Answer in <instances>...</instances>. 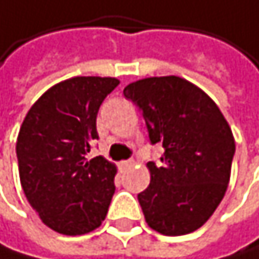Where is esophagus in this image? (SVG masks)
I'll use <instances>...</instances> for the list:
<instances>
[{"label":"esophagus","instance_id":"1","mask_svg":"<svg viewBox=\"0 0 259 259\" xmlns=\"http://www.w3.org/2000/svg\"><path fill=\"white\" fill-rule=\"evenodd\" d=\"M131 164H133V160H123V161H120V167L121 169H125V167H128Z\"/></svg>","mask_w":259,"mask_h":259}]
</instances>
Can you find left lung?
Masks as SVG:
<instances>
[{
	"label": "left lung",
	"mask_w": 259,
	"mask_h": 259,
	"mask_svg": "<svg viewBox=\"0 0 259 259\" xmlns=\"http://www.w3.org/2000/svg\"><path fill=\"white\" fill-rule=\"evenodd\" d=\"M139 107L161 163H147L150 185L138 195L145 222L164 236L196 231L222 202L236 144L226 118L191 82L166 75L133 82L123 90Z\"/></svg>",
	"instance_id": "8db88e82"
}]
</instances>
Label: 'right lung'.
Returning a JSON list of instances; mask_svg holds the SVG:
<instances>
[{"instance_id":"right-lung-1","label":"right lung","mask_w":259,"mask_h":259,"mask_svg":"<svg viewBox=\"0 0 259 259\" xmlns=\"http://www.w3.org/2000/svg\"><path fill=\"white\" fill-rule=\"evenodd\" d=\"M118 83L114 77L63 80L37 99L20 126L15 150L22 188L57 233H90L107 215L117 167L104 156L90 158V150L99 106Z\"/></svg>"}]
</instances>
